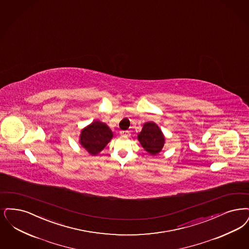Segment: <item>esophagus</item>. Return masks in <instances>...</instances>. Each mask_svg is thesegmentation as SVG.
Instances as JSON below:
<instances>
[{
  "label": "esophagus",
  "instance_id": "obj_1",
  "mask_svg": "<svg viewBox=\"0 0 249 249\" xmlns=\"http://www.w3.org/2000/svg\"><path fill=\"white\" fill-rule=\"evenodd\" d=\"M120 135L121 136H129V131H128V130H121Z\"/></svg>",
  "mask_w": 249,
  "mask_h": 249
}]
</instances>
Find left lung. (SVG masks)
I'll return each instance as SVG.
<instances>
[{
    "instance_id": "1",
    "label": "left lung",
    "mask_w": 249,
    "mask_h": 249,
    "mask_svg": "<svg viewBox=\"0 0 249 249\" xmlns=\"http://www.w3.org/2000/svg\"><path fill=\"white\" fill-rule=\"evenodd\" d=\"M137 138L142 148L151 156L160 154L165 144V136L162 130L152 121L143 124Z\"/></svg>"
}]
</instances>
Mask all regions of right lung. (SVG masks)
Returning a JSON list of instances; mask_svg holds the SVG:
<instances>
[{
  "label": "right lung",
  "instance_id": "1",
  "mask_svg": "<svg viewBox=\"0 0 249 249\" xmlns=\"http://www.w3.org/2000/svg\"><path fill=\"white\" fill-rule=\"evenodd\" d=\"M112 138L113 131L109 127L100 120H94L81 129L79 142L89 155L97 156Z\"/></svg>",
  "mask_w": 249,
  "mask_h": 249
}]
</instances>
